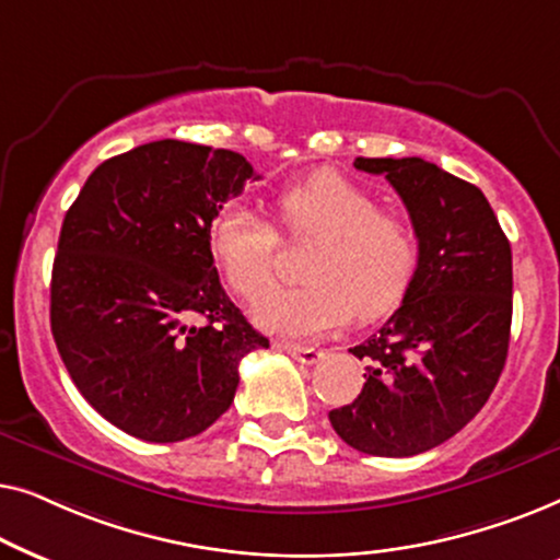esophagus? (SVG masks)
Masks as SVG:
<instances>
[{
    "mask_svg": "<svg viewBox=\"0 0 560 560\" xmlns=\"http://www.w3.org/2000/svg\"><path fill=\"white\" fill-rule=\"evenodd\" d=\"M275 347L288 351V354L298 359L301 364H316V362H320V359H324V351L313 349V347H298V343H285V341H278Z\"/></svg>",
    "mask_w": 560,
    "mask_h": 560,
    "instance_id": "1",
    "label": "esophagus"
}]
</instances>
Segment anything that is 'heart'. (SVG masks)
Returning <instances> with one entry per match:
<instances>
[{
	"label": "heart",
	"mask_w": 560,
	"mask_h": 560,
	"mask_svg": "<svg viewBox=\"0 0 560 560\" xmlns=\"http://www.w3.org/2000/svg\"><path fill=\"white\" fill-rule=\"evenodd\" d=\"M290 240H318L305 285L272 290L280 236L244 203H226L209 224V249L229 288L255 305L267 331L313 339L351 318L387 316L402 301L418 267L420 242L410 217L380 209L370 188L341 173H316L282 188L275 201Z\"/></svg>",
	"instance_id": "heart-1"
}]
</instances>
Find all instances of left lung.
Instances as JSON below:
<instances>
[{
  "label": "left lung",
  "instance_id": "8db88e82",
  "mask_svg": "<svg viewBox=\"0 0 560 560\" xmlns=\"http://www.w3.org/2000/svg\"><path fill=\"white\" fill-rule=\"evenodd\" d=\"M385 175L416 224L420 255L402 305L351 354L364 387L328 412L370 456H416L456 435L492 395L512 324V249L485 194L423 158H357Z\"/></svg>",
  "mask_w": 560,
  "mask_h": 560
}]
</instances>
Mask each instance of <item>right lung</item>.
Listing matches in <instances>:
<instances>
[{
  "instance_id": "1",
  "label": "right lung",
  "mask_w": 560,
  "mask_h": 560,
  "mask_svg": "<svg viewBox=\"0 0 560 560\" xmlns=\"http://www.w3.org/2000/svg\"><path fill=\"white\" fill-rule=\"evenodd\" d=\"M257 178L240 152L158 140L104 160L66 213L52 339L91 408L135 439L203 433L232 405L242 357L270 347L209 249L211 219Z\"/></svg>"
}]
</instances>
